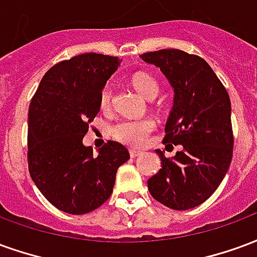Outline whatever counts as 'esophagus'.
<instances>
[{
    "label": "esophagus",
    "mask_w": 257,
    "mask_h": 257,
    "mask_svg": "<svg viewBox=\"0 0 257 257\" xmlns=\"http://www.w3.org/2000/svg\"><path fill=\"white\" fill-rule=\"evenodd\" d=\"M140 154H142V153H140L139 150H135V149H129V156L132 157V158L140 156Z\"/></svg>",
    "instance_id": "obj_1"
}]
</instances>
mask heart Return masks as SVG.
<instances>
[{
    "mask_svg": "<svg viewBox=\"0 0 257 257\" xmlns=\"http://www.w3.org/2000/svg\"><path fill=\"white\" fill-rule=\"evenodd\" d=\"M135 89L146 99H154L158 95V82L157 79L147 73L135 74L132 78ZM111 104V89L110 86H104L100 93V107L103 110L108 108ZM156 123L150 118L145 119H123L119 122L114 123L110 128V135L112 139L121 142L128 146H140L145 143L147 136L153 132Z\"/></svg>",
    "mask_w": 257,
    "mask_h": 257,
    "instance_id": "heart-1",
    "label": "heart"
}]
</instances>
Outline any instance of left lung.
<instances>
[{
	"instance_id": "1",
	"label": "left lung",
	"mask_w": 257,
	"mask_h": 257,
	"mask_svg": "<svg viewBox=\"0 0 257 257\" xmlns=\"http://www.w3.org/2000/svg\"><path fill=\"white\" fill-rule=\"evenodd\" d=\"M140 58L160 68L172 86L164 143L182 145L172 158L156 150L162 168L147 180L149 191L171 209H191L215 193L230 167L234 143L230 97L199 56L161 49Z\"/></svg>"
}]
</instances>
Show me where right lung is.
Segmentation results:
<instances>
[{"instance_id":"right-lung-1","label":"right lung","mask_w":257,"mask_h":257,"mask_svg":"<svg viewBox=\"0 0 257 257\" xmlns=\"http://www.w3.org/2000/svg\"><path fill=\"white\" fill-rule=\"evenodd\" d=\"M119 59L84 53L49 68L29 108V172L42 195L70 215L89 213L110 198L126 147L108 140L93 154L82 139L100 110V93Z\"/></svg>"}]
</instances>
